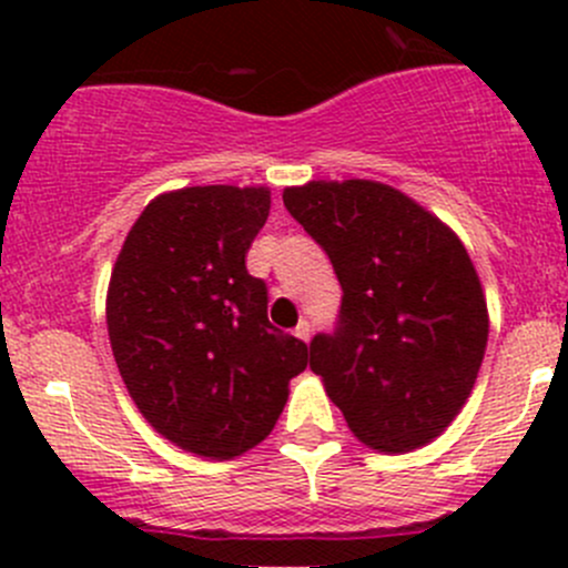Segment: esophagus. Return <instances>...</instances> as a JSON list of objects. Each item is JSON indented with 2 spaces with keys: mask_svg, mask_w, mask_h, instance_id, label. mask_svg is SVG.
<instances>
[{
  "mask_svg": "<svg viewBox=\"0 0 568 568\" xmlns=\"http://www.w3.org/2000/svg\"><path fill=\"white\" fill-rule=\"evenodd\" d=\"M296 337H300V341H311V335H313V329H311V321H300V326H296V332H294Z\"/></svg>",
  "mask_w": 568,
  "mask_h": 568,
  "instance_id": "34e87169",
  "label": "esophagus"
}]
</instances>
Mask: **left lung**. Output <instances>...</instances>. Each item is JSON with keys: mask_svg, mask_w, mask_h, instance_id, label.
I'll return each instance as SVG.
<instances>
[{"mask_svg": "<svg viewBox=\"0 0 568 568\" xmlns=\"http://www.w3.org/2000/svg\"><path fill=\"white\" fill-rule=\"evenodd\" d=\"M283 203L343 291L335 329L311 341L313 374L365 445H426L459 415L489 337L467 250L385 183L311 181L285 189Z\"/></svg>", "mask_w": 568, "mask_h": 568, "instance_id": "left-lung-1", "label": "left lung"}]
</instances>
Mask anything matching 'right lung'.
Masks as SVG:
<instances>
[{
	"mask_svg": "<svg viewBox=\"0 0 568 568\" xmlns=\"http://www.w3.org/2000/svg\"><path fill=\"white\" fill-rule=\"evenodd\" d=\"M263 186H189L153 200L112 268L114 363L145 420L178 448L233 459L277 423L307 346L266 316L247 250L268 216Z\"/></svg>",
	"mask_w": 568,
	"mask_h": 568,
	"instance_id": "obj_1",
	"label": "right lung"
}]
</instances>
